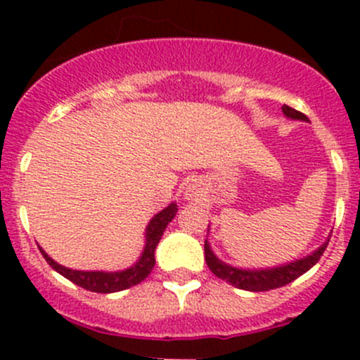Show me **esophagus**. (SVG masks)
I'll list each match as a JSON object with an SVG mask.
<instances>
[{"label": "esophagus", "mask_w": 360, "mask_h": 360, "mask_svg": "<svg viewBox=\"0 0 360 360\" xmlns=\"http://www.w3.org/2000/svg\"><path fill=\"white\" fill-rule=\"evenodd\" d=\"M200 197H202L200 184H198L197 181H193V183L188 184V186H186V198H188V200H198Z\"/></svg>", "instance_id": "esophagus-1"}]
</instances>
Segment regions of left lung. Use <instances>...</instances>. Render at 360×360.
<instances>
[{"label":"left lung","instance_id":"left-lung-1","mask_svg":"<svg viewBox=\"0 0 360 360\" xmlns=\"http://www.w3.org/2000/svg\"><path fill=\"white\" fill-rule=\"evenodd\" d=\"M282 111L288 118L292 120H303V122H308L307 116L303 112L292 110L289 106H282ZM329 240L324 242L317 250L310 254L307 257H301V259L292 261V263L282 264V266L275 268H264V270H242V268H235L231 264H226L224 261H221L216 254L210 249L209 242L205 240V261L207 266L210 268L214 275L221 281L228 282L230 285L237 289H244V291H270V289L282 288V285L289 284V282L296 281L300 275L307 274L319 259L324 254L326 248H328Z\"/></svg>","mask_w":360,"mask_h":360}]
</instances>
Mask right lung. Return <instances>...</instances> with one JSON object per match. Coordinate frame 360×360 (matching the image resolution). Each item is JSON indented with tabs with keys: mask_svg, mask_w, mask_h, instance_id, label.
Returning a JSON list of instances; mask_svg holds the SVG:
<instances>
[{
	"mask_svg": "<svg viewBox=\"0 0 360 360\" xmlns=\"http://www.w3.org/2000/svg\"><path fill=\"white\" fill-rule=\"evenodd\" d=\"M177 212L176 203H170L169 207H165L163 210H160L157 216L150 221L146 228V245H144L143 254H141L139 259L136 261V264H132L130 268L122 271H82V270H71V268L63 266V264L56 263L49 254L45 252L41 248L43 257L46 259V263L60 274L63 277H66L68 281H71L72 284L79 285V288L86 289V291L92 292H118L123 289H129L132 285L143 282L148 275L151 274L155 266V249H157L160 238H162L163 231H165L167 224L174 219Z\"/></svg>",
	"mask_w": 360,
	"mask_h": 360,
	"instance_id": "add662e5",
	"label": "right lung"
}]
</instances>
